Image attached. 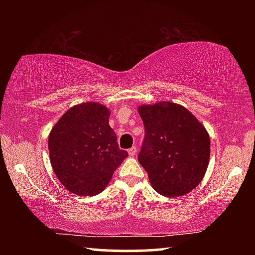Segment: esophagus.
I'll return each mask as SVG.
<instances>
[{"label": "esophagus", "mask_w": 255, "mask_h": 255, "mask_svg": "<svg viewBox=\"0 0 255 255\" xmlns=\"http://www.w3.org/2000/svg\"><path fill=\"white\" fill-rule=\"evenodd\" d=\"M128 153H129V155H130L131 157L136 156V154H137V147H136V146H132V147L129 148L128 149Z\"/></svg>", "instance_id": "obj_1"}]
</instances>
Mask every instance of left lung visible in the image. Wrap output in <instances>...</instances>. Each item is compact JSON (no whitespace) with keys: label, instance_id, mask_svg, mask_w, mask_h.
<instances>
[{"label":"left lung","instance_id":"left-lung-1","mask_svg":"<svg viewBox=\"0 0 255 255\" xmlns=\"http://www.w3.org/2000/svg\"><path fill=\"white\" fill-rule=\"evenodd\" d=\"M145 138L138 162L149 182L166 197L187 195L201 182L210 157L205 127L184 107L172 102L138 108Z\"/></svg>","mask_w":255,"mask_h":255}]
</instances>
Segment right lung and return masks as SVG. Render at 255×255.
Segmentation results:
<instances>
[{
  "instance_id": "obj_1",
  "label": "right lung",
  "mask_w": 255,
  "mask_h": 255,
  "mask_svg": "<svg viewBox=\"0 0 255 255\" xmlns=\"http://www.w3.org/2000/svg\"><path fill=\"white\" fill-rule=\"evenodd\" d=\"M109 110L96 102L75 106L62 116L48 138L50 163L68 191L96 196L128 156L109 126Z\"/></svg>"
}]
</instances>
